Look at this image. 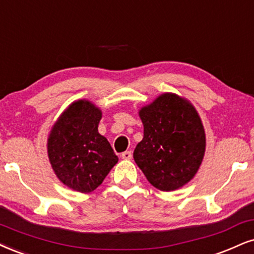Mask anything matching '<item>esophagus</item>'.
I'll use <instances>...</instances> for the list:
<instances>
[{"mask_svg":"<svg viewBox=\"0 0 254 254\" xmlns=\"http://www.w3.org/2000/svg\"><path fill=\"white\" fill-rule=\"evenodd\" d=\"M121 158L125 159V160H129V159H132V152L126 151V152L121 153Z\"/></svg>","mask_w":254,"mask_h":254,"instance_id":"34e87169","label":"esophagus"}]
</instances>
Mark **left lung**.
<instances>
[{
    "mask_svg": "<svg viewBox=\"0 0 254 254\" xmlns=\"http://www.w3.org/2000/svg\"><path fill=\"white\" fill-rule=\"evenodd\" d=\"M143 139L133 158L147 180L160 190H174L198 172L205 154V130L189 101L166 93L139 112Z\"/></svg>",
    "mask_w": 254,
    "mask_h": 254,
    "instance_id": "8db88e82",
    "label": "left lung"
}]
</instances>
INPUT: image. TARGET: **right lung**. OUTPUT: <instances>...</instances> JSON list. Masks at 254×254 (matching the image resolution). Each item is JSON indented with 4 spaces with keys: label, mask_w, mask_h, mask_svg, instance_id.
Listing matches in <instances>:
<instances>
[{
    "label": "right lung",
    "mask_w": 254,
    "mask_h": 254,
    "mask_svg": "<svg viewBox=\"0 0 254 254\" xmlns=\"http://www.w3.org/2000/svg\"><path fill=\"white\" fill-rule=\"evenodd\" d=\"M101 111L80 100L62 113L48 139V155L58 178L69 189L89 193L107 177L118 156L98 132Z\"/></svg>",
    "instance_id": "obj_1"
}]
</instances>
